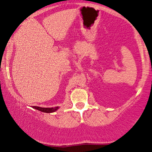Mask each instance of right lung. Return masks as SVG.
Instances as JSON below:
<instances>
[{
  "mask_svg": "<svg viewBox=\"0 0 152 152\" xmlns=\"http://www.w3.org/2000/svg\"><path fill=\"white\" fill-rule=\"evenodd\" d=\"M32 107L36 109V110H39L42 112L45 113H52L54 112L57 110H58V107H50V108H45V107H37V106H32Z\"/></svg>",
  "mask_w": 152,
  "mask_h": 152,
  "instance_id": "1",
  "label": "right lung"
}]
</instances>
